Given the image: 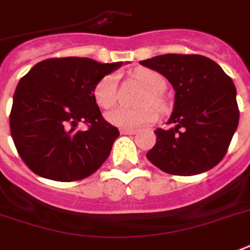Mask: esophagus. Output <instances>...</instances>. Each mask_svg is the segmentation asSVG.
I'll return each instance as SVG.
<instances>
[{
  "label": "esophagus",
  "instance_id": "1",
  "mask_svg": "<svg viewBox=\"0 0 250 250\" xmlns=\"http://www.w3.org/2000/svg\"><path fill=\"white\" fill-rule=\"evenodd\" d=\"M136 132H137L136 129H120L121 134H134Z\"/></svg>",
  "mask_w": 250,
  "mask_h": 250
}]
</instances>
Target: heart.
<instances>
[{"instance_id":"b5f03b06","label":"heart","mask_w":250,"mask_h":250,"mask_svg":"<svg viewBox=\"0 0 250 250\" xmlns=\"http://www.w3.org/2000/svg\"><path fill=\"white\" fill-rule=\"evenodd\" d=\"M134 77L149 90V96L144 98L143 105L152 104L154 106H163V100L158 93L165 89V78L160 73L150 70V69H138L134 73ZM94 101L101 109H110L117 100V76L107 74L104 76L93 90ZM157 112L150 106L141 107V109H126V107H117L112 112L106 113V121L117 127L124 129H133L149 125L157 120Z\"/></svg>"}]
</instances>
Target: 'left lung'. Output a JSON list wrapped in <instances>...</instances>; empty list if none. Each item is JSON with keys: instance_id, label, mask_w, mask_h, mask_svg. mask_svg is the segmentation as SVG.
I'll use <instances>...</instances> for the list:
<instances>
[{"instance_id": "left-lung-1", "label": "left lung", "mask_w": 250, "mask_h": 250, "mask_svg": "<svg viewBox=\"0 0 250 250\" xmlns=\"http://www.w3.org/2000/svg\"><path fill=\"white\" fill-rule=\"evenodd\" d=\"M174 89L167 130L156 129L147 160L161 170L193 176L216 167L238 126L236 86L213 60L198 54H163L140 61Z\"/></svg>"}]
</instances>
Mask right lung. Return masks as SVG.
I'll return each mask as SVG.
<instances>
[{"label":"right lung","mask_w":250,"mask_h":250,"mask_svg":"<svg viewBox=\"0 0 250 250\" xmlns=\"http://www.w3.org/2000/svg\"><path fill=\"white\" fill-rule=\"evenodd\" d=\"M123 63L49 58L20 80L10 132L18 154L36 174L69 183L90 176L105 163L120 132L103 118L93 90ZM81 121L89 124L87 131L77 130Z\"/></svg>","instance_id":"right-lung-1"}]
</instances>
